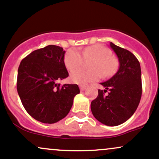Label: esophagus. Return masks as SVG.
<instances>
[{"label":"esophagus","instance_id":"1","mask_svg":"<svg viewBox=\"0 0 159 159\" xmlns=\"http://www.w3.org/2000/svg\"><path fill=\"white\" fill-rule=\"evenodd\" d=\"M86 86H80V89L81 91H84L86 89Z\"/></svg>","mask_w":159,"mask_h":159}]
</instances>
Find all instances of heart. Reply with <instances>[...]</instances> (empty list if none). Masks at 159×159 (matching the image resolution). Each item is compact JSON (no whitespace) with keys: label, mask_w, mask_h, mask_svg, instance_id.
Segmentation results:
<instances>
[{"label":"heart","mask_w":159,"mask_h":159,"mask_svg":"<svg viewBox=\"0 0 159 159\" xmlns=\"http://www.w3.org/2000/svg\"><path fill=\"white\" fill-rule=\"evenodd\" d=\"M84 59H93L90 65L91 71L75 70L81 66ZM64 64L68 70L72 72L70 80L79 85H86L91 82L97 81L101 75L109 77L116 73L118 62L116 57L111 55V50L101 44H95L86 47L78 52L70 49L66 51L64 57Z\"/></svg>","instance_id":"heart-1"}]
</instances>
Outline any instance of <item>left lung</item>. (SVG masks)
<instances>
[{
	"instance_id": "left-lung-1",
	"label": "left lung",
	"mask_w": 159,
	"mask_h": 159,
	"mask_svg": "<svg viewBox=\"0 0 159 159\" xmlns=\"http://www.w3.org/2000/svg\"><path fill=\"white\" fill-rule=\"evenodd\" d=\"M110 47L119 59V70L112 78L101 83L105 89L98 90V96L91 102V111L101 123L116 126L128 120L139 104L142 73L139 62L133 53L112 42ZM107 91L108 95L105 96Z\"/></svg>"
}]
</instances>
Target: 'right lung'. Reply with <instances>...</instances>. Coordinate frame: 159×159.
Masks as SVG:
<instances>
[{
  "instance_id": "obj_1",
  "label": "right lung",
  "mask_w": 159,
  "mask_h": 159,
  "mask_svg": "<svg viewBox=\"0 0 159 159\" xmlns=\"http://www.w3.org/2000/svg\"><path fill=\"white\" fill-rule=\"evenodd\" d=\"M64 54L62 47L49 45L33 51L20 63V99L29 115L43 123H55L66 117L80 93L76 84L57 83L69 76Z\"/></svg>"
}]
</instances>
